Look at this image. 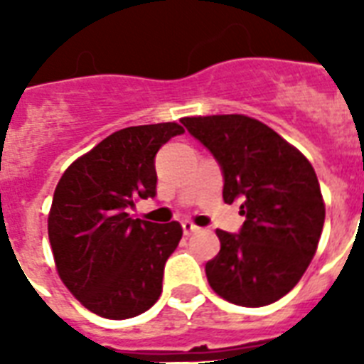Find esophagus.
<instances>
[{
	"mask_svg": "<svg viewBox=\"0 0 364 364\" xmlns=\"http://www.w3.org/2000/svg\"><path fill=\"white\" fill-rule=\"evenodd\" d=\"M181 227H183V232L187 234V236H188V234L198 232V230H200V228L196 227V225H194L193 221H188V219H187V221H183V223H181Z\"/></svg>",
	"mask_w": 364,
	"mask_h": 364,
	"instance_id": "obj_1",
	"label": "esophagus"
}]
</instances>
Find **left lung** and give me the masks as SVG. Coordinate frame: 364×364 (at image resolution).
<instances>
[{
  "instance_id": "1",
  "label": "left lung",
  "mask_w": 364,
  "mask_h": 364,
  "mask_svg": "<svg viewBox=\"0 0 364 364\" xmlns=\"http://www.w3.org/2000/svg\"><path fill=\"white\" fill-rule=\"evenodd\" d=\"M183 126L221 164L225 204L240 202V234L217 228L221 251L205 264L211 289L245 308L272 304L304 276L317 251L325 202L310 160L245 115L185 117Z\"/></svg>"
}]
</instances>
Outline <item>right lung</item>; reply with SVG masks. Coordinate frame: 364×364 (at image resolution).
I'll return each mask as SVG.
<instances>
[{
  "label": "right lung",
  "mask_w": 364,
  "mask_h": 364,
  "mask_svg": "<svg viewBox=\"0 0 364 364\" xmlns=\"http://www.w3.org/2000/svg\"><path fill=\"white\" fill-rule=\"evenodd\" d=\"M183 132L177 122L122 128L60 177L48 211L54 264L70 293L96 316L136 317L162 293L181 225L132 219L126 211L156 194L154 154Z\"/></svg>",
  "instance_id": "1"
}]
</instances>
